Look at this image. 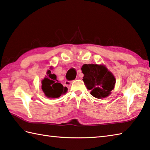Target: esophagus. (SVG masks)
<instances>
[{
  "label": "esophagus",
  "mask_w": 150,
  "mask_h": 150,
  "mask_svg": "<svg viewBox=\"0 0 150 150\" xmlns=\"http://www.w3.org/2000/svg\"><path fill=\"white\" fill-rule=\"evenodd\" d=\"M71 84V81H65V85L66 86H70Z\"/></svg>",
  "instance_id": "obj_1"
}]
</instances>
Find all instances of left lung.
Returning <instances> with one entry per match:
<instances>
[{
  "instance_id": "obj_1",
  "label": "left lung",
  "mask_w": 150,
  "mask_h": 150,
  "mask_svg": "<svg viewBox=\"0 0 150 150\" xmlns=\"http://www.w3.org/2000/svg\"><path fill=\"white\" fill-rule=\"evenodd\" d=\"M83 81L91 94L96 98H104L111 94L115 84V78L105 66L84 64L81 67Z\"/></svg>"
}]
</instances>
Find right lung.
<instances>
[{
  "label": "right lung",
  "instance_id": "obj_1",
  "mask_svg": "<svg viewBox=\"0 0 150 150\" xmlns=\"http://www.w3.org/2000/svg\"><path fill=\"white\" fill-rule=\"evenodd\" d=\"M52 69V68H50ZM47 76L42 81L41 88L45 96L47 98H59L62 94H66L67 91L66 86L64 87L62 84L57 80L56 75L52 74L50 70L47 72Z\"/></svg>",
  "mask_w": 150,
  "mask_h": 150
}]
</instances>
